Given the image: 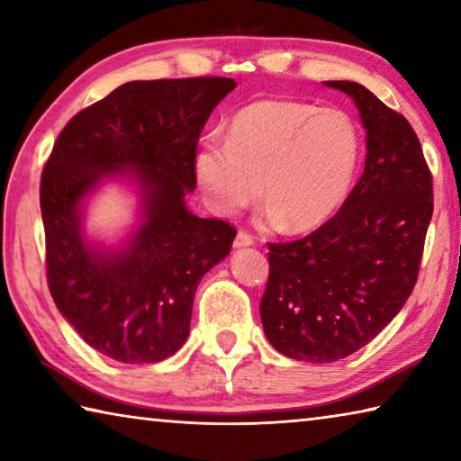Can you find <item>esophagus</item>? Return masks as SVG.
Listing matches in <instances>:
<instances>
[{
  "mask_svg": "<svg viewBox=\"0 0 461 461\" xmlns=\"http://www.w3.org/2000/svg\"><path fill=\"white\" fill-rule=\"evenodd\" d=\"M254 244V238L252 233H248L246 230H240L236 240H233V246L236 248H241V246H252Z\"/></svg>",
  "mask_w": 461,
  "mask_h": 461,
  "instance_id": "34e87169",
  "label": "esophagus"
}]
</instances>
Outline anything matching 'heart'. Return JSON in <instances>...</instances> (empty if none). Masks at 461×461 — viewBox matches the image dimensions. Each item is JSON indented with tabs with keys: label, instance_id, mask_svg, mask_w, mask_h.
I'll return each mask as SVG.
<instances>
[{
	"label": "heart",
	"instance_id": "heart-1",
	"mask_svg": "<svg viewBox=\"0 0 461 461\" xmlns=\"http://www.w3.org/2000/svg\"><path fill=\"white\" fill-rule=\"evenodd\" d=\"M357 158L360 136L339 109L264 99L233 115L228 138L201 146L194 175L217 213H236L260 193L264 221L307 231L338 212Z\"/></svg>",
	"mask_w": 461,
	"mask_h": 461
}]
</instances>
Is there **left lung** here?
Listing matches in <instances>:
<instances>
[{"label": "left lung", "instance_id": "8db88e82", "mask_svg": "<svg viewBox=\"0 0 461 461\" xmlns=\"http://www.w3.org/2000/svg\"><path fill=\"white\" fill-rule=\"evenodd\" d=\"M354 99L366 167L330 221L303 240L268 244L260 301L280 354L325 364L357 352L393 321L415 288L433 215V176L415 130L360 83L325 81Z\"/></svg>", "mask_w": 461, "mask_h": 461}]
</instances>
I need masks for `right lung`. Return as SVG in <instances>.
I'll list each match as a JSON object with an SVG mask.
<instances>
[{
	"label": "right lung",
	"mask_w": 461,
	"mask_h": 461,
	"mask_svg": "<svg viewBox=\"0 0 461 461\" xmlns=\"http://www.w3.org/2000/svg\"><path fill=\"white\" fill-rule=\"evenodd\" d=\"M236 89L225 77L131 81L85 107L60 131L41 178L46 278L62 317L112 360L154 364L189 338L194 291L230 254L223 220L185 207L213 107ZM115 174L143 191V225L118 253L93 249L82 199Z\"/></svg>",
	"instance_id": "1"
}]
</instances>
